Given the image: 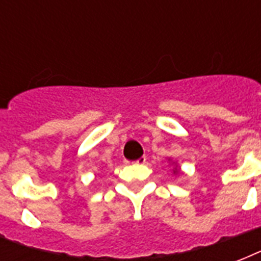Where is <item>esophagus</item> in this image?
I'll use <instances>...</instances> for the list:
<instances>
[{
	"label": "esophagus",
	"instance_id": "34e87169",
	"mask_svg": "<svg viewBox=\"0 0 261 261\" xmlns=\"http://www.w3.org/2000/svg\"><path fill=\"white\" fill-rule=\"evenodd\" d=\"M145 163H146V157H145V155H142V157H139V159L137 160V161H134L135 165H142V164H145Z\"/></svg>",
	"mask_w": 261,
	"mask_h": 261
}]
</instances>
